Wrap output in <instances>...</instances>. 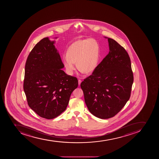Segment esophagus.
Returning <instances> with one entry per match:
<instances>
[{"mask_svg":"<svg viewBox=\"0 0 159 159\" xmlns=\"http://www.w3.org/2000/svg\"><path fill=\"white\" fill-rule=\"evenodd\" d=\"M81 80H80V79H79V80H78V84H79V85H80V84L81 83Z\"/></svg>","mask_w":159,"mask_h":159,"instance_id":"esophagus-1","label":"esophagus"}]
</instances>
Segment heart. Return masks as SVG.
Wrapping results in <instances>:
<instances>
[{
  "label": "heart",
  "mask_w": 159,
  "mask_h": 159,
  "mask_svg": "<svg viewBox=\"0 0 159 159\" xmlns=\"http://www.w3.org/2000/svg\"><path fill=\"white\" fill-rule=\"evenodd\" d=\"M99 57V47L97 42L93 39L76 41L68 48L66 57L63 58V64L68 74L72 75L76 70L86 74L95 70Z\"/></svg>",
  "instance_id": "obj_1"
}]
</instances>
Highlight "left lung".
Here are the masks:
<instances>
[{
	"mask_svg": "<svg viewBox=\"0 0 159 159\" xmlns=\"http://www.w3.org/2000/svg\"><path fill=\"white\" fill-rule=\"evenodd\" d=\"M105 38L109 53L80 85L89 111L101 119L112 117L122 109L130 98L134 80L126 50L112 39Z\"/></svg>",
	"mask_w": 159,
	"mask_h": 159,
	"instance_id": "8db88e82",
	"label": "left lung"
}]
</instances>
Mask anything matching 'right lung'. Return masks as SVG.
I'll use <instances>...</instances> for the list:
<instances>
[{"label":"right lung","instance_id":"add662e5","mask_svg":"<svg viewBox=\"0 0 159 159\" xmlns=\"http://www.w3.org/2000/svg\"><path fill=\"white\" fill-rule=\"evenodd\" d=\"M55 43L48 38L41 39L30 52L25 66L23 89L28 105L48 120L66 109L71 93L78 85L75 77L62 70L64 65Z\"/></svg>","mask_w":159,"mask_h":159}]
</instances>
